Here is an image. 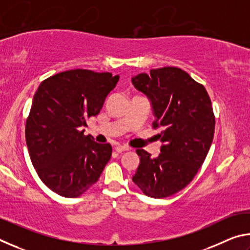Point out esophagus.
<instances>
[{
	"label": "esophagus",
	"mask_w": 250,
	"mask_h": 250,
	"mask_svg": "<svg viewBox=\"0 0 250 250\" xmlns=\"http://www.w3.org/2000/svg\"><path fill=\"white\" fill-rule=\"evenodd\" d=\"M130 147L126 146H116V151L118 152V153H121V152L124 151H129Z\"/></svg>",
	"instance_id": "1"
}]
</instances>
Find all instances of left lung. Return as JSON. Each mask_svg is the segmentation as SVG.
<instances>
[{
    "label": "left lung",
    "instance_id": "1",
    "mask_svg": "<svg viewBox=\"0 0 250 250\" xmlns=\"http://www.w3.org/2000/svg\"><path fill=\"white\" fill-rule=\"evenodd\" d=\"M151 101L161 153L138 149L140 164L132 181L146 195L171 196L189 184L204 163L214 138L215 117L204 86L176 67L151 69L132 77Z\"/></svg>",
    "mask_w": 250,
    "mask_h": 250
}]
</instances>
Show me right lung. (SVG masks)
Wrapping results in <instances>:
<instances>
[{
    "instance_id": "right-lung-1",
    "label": "right lung",
    "mask_w": 250,
    "mask_h": 250,
    "mask_svg": "<svg viewBox=\"0 0 250 250\" xmlns=\"http://www.w3.org/2000/svg\"><path fill=\"white\" fill-rule=\"evenodd\" d=\"M119 80L110 73L62 71L42 82L25 126L32 163L42 182L64 197H78L98 181L111 158L109 143L84 135Z\"/></svg>"
}]
</instances>
